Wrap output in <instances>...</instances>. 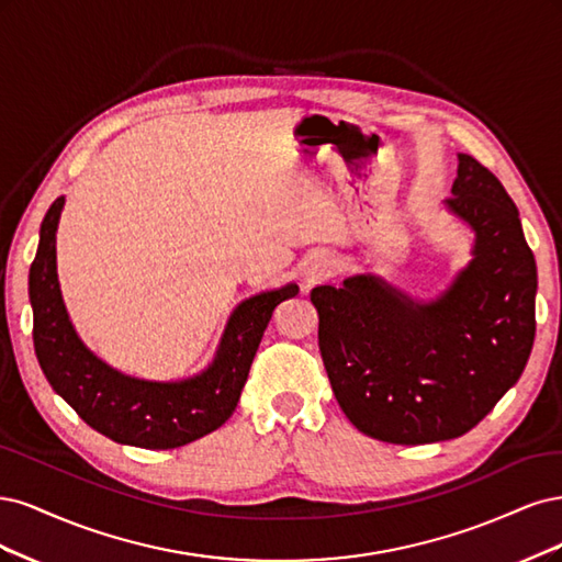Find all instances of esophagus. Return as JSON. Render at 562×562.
<instances>
[{"label":"esophagus","mask_w":562,"mask_h":562,"mask_svg":"<svg viewBox=\"0 0 562 562\" xmlns=\"http://www.w3.org/2000/svg\"><path fill=\"white\" fill-rule=\"evenodd\" d=\"M334 273V261L329 257H315L305 268V284L313 286L327 280Z\"/></svg>","instance_id":"34e87169"}]
</instances>
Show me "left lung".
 <instances>
[{
	"label": "left lung",
	"instance_id": "left-lung-1",
	"mask_svg": "<svg viewBox=\"0 0 562 562\" xmlns=\"http://www.w3.org/2000/svg\"><path fill=\"white\" fill-rule=\"evenodd\" d=\"M446 205L476 231L474 259L434 303L371 276L311 292L336 400L367 437H462L520 378L535 342L537 266L499 179L460 154Z\"/></svg>",
	"mask_w": 562,
	"mask_h": 562
}]
</instances>
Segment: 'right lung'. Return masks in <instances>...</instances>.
I'll return each mask as SVG.
<instances>
[{"mask_svg":"<svg viewBox=\"0 0 562 562\" xmlns=\"http://www.w3.org/2000/svg\"><path fill=\"white\" fill-rule=\"evenodd\" d=\"M65 198L42 222L40 249L30 268L34 352L40 367L79 418L112 441L139 448H177L222 427L238 406L251 359L276 305L299 294L296 284L238 305L214 364L184 383H149L110 369L86 350L71 329L56 273V231Z\"/></svg>","mask_w":562,"mask_h":562,"instance_id":"obj_1","label":"right lung"}]
</instances>
